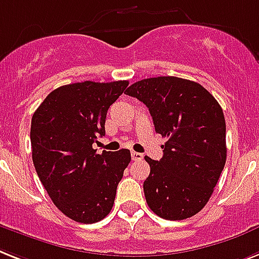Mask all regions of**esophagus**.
<instances>
[{
    "instance_id": "obj_1",
    "label": "esophagus",
    "mask_w": 259,
    "mask_h": 259,
    "mask_svg": "<svg viewBox=\"0 0 259 259\" xmlns=\"http://www.w3.org/2000/svg\"><path fill=\"white\" fill-rule=\"evenodd\" d=\"M131 156H132V160H142L143 159V154H140V152H135V151L132 152Z\"/></svg>"
}]
</instances>
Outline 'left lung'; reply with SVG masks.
Masks as SVG:
<instances>
[{"label":"left lung","instance_id":"obj_1","mask_svg":"<svg viewBox=\"0 0 259 259\" xmlns=\"http://www.w3.org/2000/svg\"><path fill=\"white\" fill-rule=\"evenodd\" d=\"M124 94L147 105L155 131L167 139L160 160L146 156L148 207L168 221L198 214L226 163V121L219 103L198 82L174 76L144 78Z\"/></svg>","mask_w":259,"mask_h":259}]
</instances>
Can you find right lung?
Listing matches in <instances>:
<instances>
[{"mask_svg": "<svg viewBox=\"0 0 259 259\" xmlns=\"http://www.w3.org/2000/svg\"><path fill=\"white\" fill-rule=\"evenodd\" d=\"M128 81H84L52 91L32 117V159L52 202L68 218L95 223L112 210L130 150L97 154L107 111Z\"/></svg>", "mask_w": 259, "mask_h": 259, "instance_id": "add662e5", "label": "right lung"}]
</instances>
